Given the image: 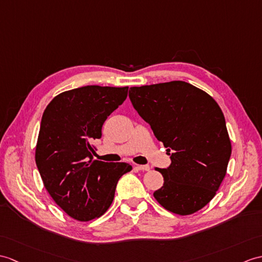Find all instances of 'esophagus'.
Wrapping results in <instances>:
<instances>
[{
	"label": "esophagus",
	"instance_id": "esophagus-1",
	"mask_svg": "<svg viewBox=\"0 0 262 262\" xmlns=\"http://www.w3.org/2000/svg\"><path fill=\"white\" fill-rule=\"evenodd\" d=\"M135 168L138 169V171H149L150 169V167L148 165H136Z\"/></svg>",
	"mask_w": 262,
	"mask_h": 262
}]
</instances>
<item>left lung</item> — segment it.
<instances>
[{"label": "left lung", "instance_id": "8db88e82", "mask_svg": "<svg viewBox=\"0 0 262 262\" xmlns=\"http://www.w3.org/2000/svg\"><path fill=\"white\" fill-rule=\"evenodd\" d=\"M129 99L171 155V165L156 168L164 178L154 192L157 202L180 215L204 208L220 187L231 156L221 108L185 81L132 87Z\"/></svg>", "mask_w": 262, "mask_h": 262}]
</instances>
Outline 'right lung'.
<instances>
[{"label": "right lung", "instance_id": "add662e5", "mask_svg": "<svg viewBox=\"0 0 262 262\" xmlns=\"http://www.w3.org/2000/svg\"><path fill=\"white\" fill-rule=\"evenodd\" d=\"M128 87L84 86L64 91L42 115L35 163L45 187L78 221L101 216L113 203L127 163L94 160L91 142L101 137L107 117L124 102Z\"/></svg>", "mask_w": 262, "mask_h": 262}]
</instances>
